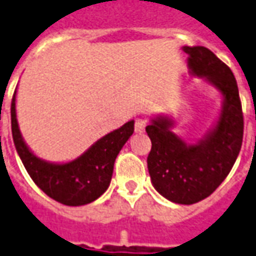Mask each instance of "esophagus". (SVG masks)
<instances>
[{
    "instance_id": "esophagus-1",
    "label": "esophagus",
    "mask_w": 256,
    "mask_h": 256,
    "mask_svg": "<svg viewBox=\"0 0 256 256\" xmlns=\"http://www.w3.org/2000/svg\"><path fill=\"white\" fill-rule=\"evenodd\" d=\"M146 126H147V119H144V118H137V119H136L134 128L137 133H142Z\"/></svg>"
}]
</instances>
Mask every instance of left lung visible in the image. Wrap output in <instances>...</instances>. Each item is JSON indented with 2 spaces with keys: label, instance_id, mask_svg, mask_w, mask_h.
<instances>
[{
  "label": "left lung",
  "instance_id": "1",
  "mask_svg": "<svg viewBox=\"0 0 256 256\" xmlns=\"http://www.w3.org/2000/svg\"><path fill=\"white\" fill-rule=\"evenodd\" d=\"M192 74L204 77L223 94L216 128L194 146L172 133V122L158 118L146 132L151 140L147 165L151 182L168 200L194 204L214 192L230 174L244 136V114L236 77L228 66L203 46H185Z\"/></svg>",
  "mask_w": 256,
  "mask_h": 256
}]
</instances>
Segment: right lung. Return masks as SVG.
I'll list each match as a JSON object with an SVG mask.
<instances>
[{
    "label": "right lung",
    "instance_id": "add662e5",
    "mask_svg": "<svg viewBox=\"0 0 256 256\" xmlns=\"http://www.w3.org/2000/svg\"><path fill=\"white\" fill-rule=\"evenodd\" d=\"M12 138L33 182L44 194L67 206L88 204L105 192L114 174V160L134 132V122L104 136L82 156L67 164H50L26 147L18 128L15 94L11 102Z\"/></svg>",
    "mask_w": 256,
    "mask_h": 256
}]
</instances>
